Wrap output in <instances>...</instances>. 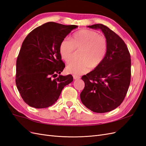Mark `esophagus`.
<instances>
[{
    "label": "esophagus",
    "instance_id": "obj_1",
    "mask_svg": "<svg viewBox=\"0 0 146 146\" xmlns=\"http://www.w3.org/2000/svg\"><path fill=\"white\" fill-rule=\"evenodd\" d=\"M73 78H74V79H75V80H77V79H80V76H76V75H74Z\"/></svg>",
    "mask_w": 146,
    "mask_h": 146
}]
</instances>
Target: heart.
Wrapping results in <instances>:
<instances>
[{
  "instance_id": "1",
  "label": "heart",
  "mask_w": 146,
  "mask_h": 146,
  "mask_svg": "<svg viewBox=\"0 0 146 146\" xmlns=\"http://www.w3.org/2000/svg\"><path fill=\"white\" fill-rule=\"evenodd\" d=\"M75 49L80 50V60L69 63L66 70L74 75H81L93 70L103 62L108 50L107 39L94 30L83 29L70 38L64 39L60 44V55L66 63L71 61Z\"/></svg>"
}]
</instances>
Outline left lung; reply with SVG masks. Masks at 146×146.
I'll list each match as a JSON object with an SVG mask.
<instances>
[{
  "label": "left lung",
  "mask_w": 146,
  "mask_h": 146,
  "mask_svg": "<svg viewBox=\"0 0 146 146\" xmlns=\"http://www.w3.org/2000/svg\"><path fill=\"white\" fill-rule=\"evenodd\" d=\"M100 29L108 41V50L103 62L82 77L85 88L80 99L86 108L95 113L112 111L124 100L131 80L130 54L122 39L102 24L88 26Z\"/></svg>",
  "instance_id": "8db88e82"
}]
</instances>
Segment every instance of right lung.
Returning a JSON list of instances; mask_svg holds the SVG:
<instances>
[{
  "label": "right lung",
  "instance_id": "obj_1",
  "mask_svg": "<svg viewBox=\"0 0 146 146\" xmlns=\"http://www.w3.org/2000/svg\"><path fill=\"white\" fill-rule=\"evenodd\" d=\"M78 27L48 22L29 33L16 61V84L25 102L36 108H47L58 99L72 75L58 76L65 68L59 47L61 41Z\"/></svg>",
  "mask_w": 146,
  "mask_h": 146
}]
</instances>
